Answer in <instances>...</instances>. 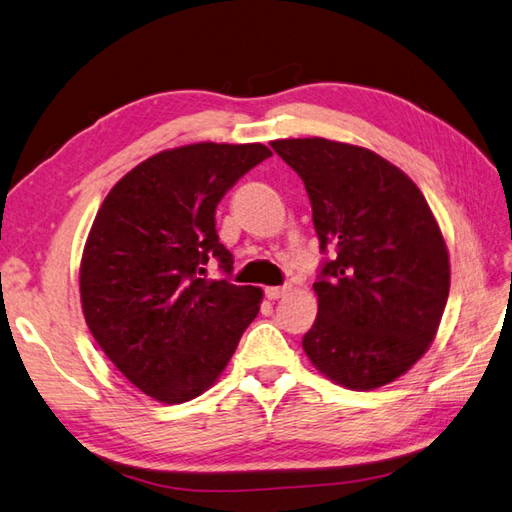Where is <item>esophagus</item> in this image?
Segmentation results:
<instances>
[{
    "mask_svg": "<svg viewBox=\"0 0 512 512\" xmlns=\"http://www.w3.org/2000/svg\"><path fill=\"white\" fill-rule=\"evenodd\" d=\"M265 295L269 300H280L282 295H287V287H267Z\"/></svg>",
    "mask_w": 512,
    "mask_h": 512,
    "instance_id": "obj_1",
    "label": "esophagus"
}]
</instances>
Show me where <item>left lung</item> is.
Here are the masks:
<instances>
[{
  "instance_id": "left-lung-1",
  "label": "left lung",
  "mask_w": 512,
  "mask_h": 512,
  "mask_svg": "<svg viewBox=\"0 0 512 512\" xmlns=\"http://www.w3.org/2000/svg\"><path fill=\"white\" fill-rule=\"evenodd\" d=\"M304 181L322 252L302 348L326 379L368 392L396 381L438 333L451 285L445 236L399 166L326 138L271 142Z\"/></svg>"
}]
</instances>
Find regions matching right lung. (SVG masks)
Returning a JSON list of instances; mask_svg holds the SVG:
<instances>
[{
    "instance_id": "right-lung-1",
    "label": "right lung",
    "mask_w": 512,
    "mask_h": 512,
    "mask_svg": "<svg viewBox=\"0 0 512 512\" xmlns=\"http://www.w3.org/2000/svg\"><path fill=\"white\" fill-rule=\"evenodd\" d=\"M265 144L199 142L131 168L102 201L81 258L89 333L135 388L160 403H186L212 388L258 315L263 291L208 278L219 243V201Z\"/></svg>"
}]
</instances>
